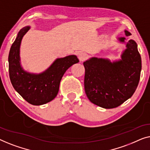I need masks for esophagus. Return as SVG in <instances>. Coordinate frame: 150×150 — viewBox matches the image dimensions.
Segmentation results:
<instances>
[{
    "mask_svg": "<svg viewBox=\"0 0 150 150\" xmlns=\"http://www.w3.org/2000/svg\"><path fill=\"white\" fill-rule=\"evenodd\" d=\"M88 58V54L85 53V52H81L78 55V58L80 61H84L86 60Z\"/></svg>",
    "mask_w": 150,
    "mask_h": 150,
    "instance_id": "obj_1",
    "label": "esophagus"
}]
</instances>
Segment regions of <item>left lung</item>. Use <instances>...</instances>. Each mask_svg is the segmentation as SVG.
Listing matches in <instances>:
<instances>
[{"instance_id": "8db88e82", "label": "left lung", "mask_w": 150, "mask_h": 150, "mask_svg": "<svg viewBox=\"0 0 150 150\" xmlns=\"http://www.w3.org/2000/svg\"><path fill=\"white\" fill-rule=\"evenodd\" d=\"M126 37L131 34L124 31ZM126 49L121 59L111 62L109 59L92 57L83 62L84 88L88 98L94 105L105 109L120 106L132 96L137 88L141 71V58L134 40L125 42Z\"/></svg>"}]
</instances>
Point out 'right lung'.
I'll list each match as a JSON object with an SVG mask.
<instances>
[{
	"label": "right lung",
	"instance_id": "1",
	"mask_svg": "<svg viewBox=\"0 0 150 150\" xmlns=\"http://www.w3.org/2000/svg\"><path fill=\"white\" fill-rule=\"evenodd\" d=\"M30 26L21 29L12 44L9 54V73L13 87L27 102L33 105L49 103L57 96L63 75L69 67L79 62L77 57L71 55L57 58L47 70L39 74L25 71L21 66V42Z\"/></svg>",
	"mask_w": 150,
	"mask_h": 150
}]
</instances>
